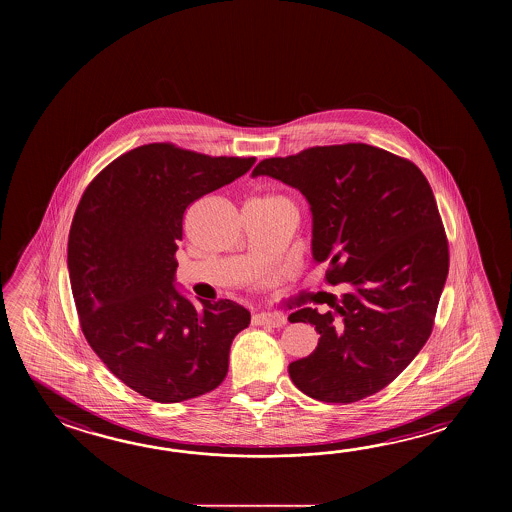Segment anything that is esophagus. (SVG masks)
<instances>
[{"mask_svg": "<svg viewBox=\"0 0 512 512\" xmlns=\"http://www.w3.org/2000/svg\"><path fill=\"white\" fill-rule=\"evenodd\" d=\"M254 326L282 327L285 324V316L276 313H256L252 315Z\"/></svg>", "mask_w": 512, "mask_h": 512, "instance_id": "esophagus-1", "label": "esophagus"}]
</instances>
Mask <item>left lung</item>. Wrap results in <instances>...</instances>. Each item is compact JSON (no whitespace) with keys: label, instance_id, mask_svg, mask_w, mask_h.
I'll return each mask as SVG.
<instances>
[{"label":"left lung","instance_id":"8db88e82","mask_svg":"<svg viewBox=\"0 0 512 512\" xmlns=\"http://www.w3.org/2000/svg\"><path fill=\"white\" fill-rule=\"evenodd\" d=\"M252 175L304 194L313 258L327 261L326 283H349L326 313L304 307L289 316L320 335L311 355L289 364L294 386L337 404L381 392L432 335L448 274L445 227L425 175L362 142L263 159Z\"/></svg>","mask_w":512,"mask_h":512}]
</instances>
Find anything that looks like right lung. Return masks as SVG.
<instances>
[{
  "label": "right lung",
  "instance_id": "obj_1",
  "mask_svg": "<svg viewBox=\"0 0 512 512\" xmlns=\"http://www.w3.org/2000/svg\"><path fill=\"white\" fill-rule=\"evenodd\" d=\"M254 163L144 144L109 163L78 203L67 267L82 333L117 379L155 403L216 390L232 340L251 324L232 300L196 307L175 291L174 274L186 208Z\"/></svg>",
  "mask_w": 512,
  "mask_h": 512
}]
</instances>
